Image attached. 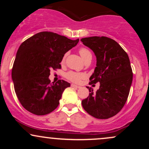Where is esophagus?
Segmentation results:
<instances>
[{"instance_id": "34e87169", "label": "esophagus", "mask_w": 149, "mask_h": 149, "mask_svg": "<svg viewBox=\"0 0 149 149\" xmlns=\"http://www.w3.org/2000/svg\"><path fill=\"white\" fill-rule=\"evenodd\" d=\"M71 87H72V88H76V89H79L80 88V86H78V85H76L74 84H71Z\"/></svg>"}]
</instances>
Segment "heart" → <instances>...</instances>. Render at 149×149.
<instances>
[{
    "mask_svg": "<svg viewBox=\"0 0 149 149\" xmlns=\"http://www.w3.org/2000/svg\"><path fill=\"white\" fill-rule=\"evenodd\" d=\"M79 54L81 56L82 59L83 60L85 61L89 57H92V54L90 52V51L88 49L85 48V47H82L79 49ZM65 60V57L63 59L62 62H64ZM66 77L67 78V79H69L71 81L73 82V83H79V82L82 79L85 77V75L84 73H77L74 72V71H69L68 73H66Z\"/></svg>",
    "mask_w": 149,
    "mask_h": 149,
    "instance_id": "obj_1",
    "label": "heart"
}]
</instances>
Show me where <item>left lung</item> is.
Here are the masks:
<instances>
[{
	"instance_id": "left-lung-1",
	"label": "left lung",
	"mask_w": 149,
	"mask_h": 149,
	"mask_svg": "<svg viewBox=\"0 0 149 149\" xmlns=\"http://www.w3.org/2000/svg\"><path fill=\"white\" fill-rule=\"evenodd\" d=\"M85 46L93 51L97 66L90 78V85L100 83V89L82 101L85 111L98 119H107L118 113L127 100L132 82L129 57L117 42L105 36L84 38Z\"/></svg>"
}]
</instances>
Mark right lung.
Listing matches in <instances>:
<instances>
[{"label": "right lung", "instance_id": "1", "mask_svg": "<svg viewBox=\"0 0 149 149\" xmlns=\"http://www.w3.org/2000/svg\"><path fill=\"white\" fill-rule=\"evenodd\" d=\"M64 36L48 31L38 33L19 47L12 78L19 101L26 110L37 116L51 113L58 107L70 83L64 80L51 83L50 71L61 69L64 54L78 44Z\"/></svg>", "mask_w": 149, "mask_h": 149}]
</instances>
